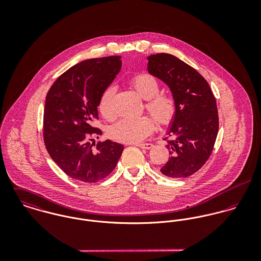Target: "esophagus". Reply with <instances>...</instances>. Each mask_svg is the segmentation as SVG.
I'll return each mask as SVG.
<instances>
[{"mask_svg": "<svg viewBox=\"0 0 261 261\" xmlns=\"http://www.w3.org/2000/svg\"><path fill=\"white\" fill-rule=\"evenodd\" d=\"M135 146H137V147H139V148H141V149H149L152 148V145H151V144H148V143H145V144H137V145H135Z\"/></svg>", "mask_w": 261, "mask_h": 261, "instance_id": "esophagus-1", "label": "esophagus"}]
</instances>
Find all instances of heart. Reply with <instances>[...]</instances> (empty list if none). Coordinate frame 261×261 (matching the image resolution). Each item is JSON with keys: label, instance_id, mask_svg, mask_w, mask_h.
<instances>
[{"label": "heart", "instance_id": "obj_1", "mask_svg": "<svg viewBox=\"0 0 261 261\" xmlns=\"http://www.w3.org/2000/svg\"><path fill=\"white\" fill-rule=\"evenodd\" d=\"M132 84L137 93L145 100L147 111L161 124L167 125L174 119L177 106L173 97L166 94H158L160 92V84L151 75L140 74L134 77ZM116 88L113 85L107 87L98 102V110L107 119L115 116L114 96ZM154 121L149 116L140 118H122L111 126L109 135L112 140L134 144L144 141L154 129Z\"/></svg>", "mask_w": 261, "mask_h": 261}]
</instances>
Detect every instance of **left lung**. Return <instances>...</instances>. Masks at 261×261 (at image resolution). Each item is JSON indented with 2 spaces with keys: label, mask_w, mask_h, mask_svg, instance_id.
Instances as JSON below:
<instances>
[{
  "label": "left lung",
  "mask_w": 261,
  "mask_h": 261,
  "mask_svg": "<svg viewBox=\"0 0 261 261\" xmlns=\"http://www.w3.org/2000/svg\"><path fill=\"white\" fill-rule=\"evenodd\" d=\"M148 61V72L170 88L177 106L167 130L170 158L161 172L186 178L202 168L213 150L219 127L216 99L205 78L176 56L159 53Z\"/></svg>",
  "instance_id": "obj_1"
}]
</instances>
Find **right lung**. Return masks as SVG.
<instances>
[{"label": "right lung", "instance_id": "obj_1", "mask_svg": "<svg viewBox=\"0 0 261 261\" xmlns=\"http://www.w3.org/2000/svg\"><path fill=\"white\" fill-rule=\"evenodd\" d=\"M120 56L84 60L60 75L49 89L44 107V143L52 160L70 178L95 183L109 176L123 146L107 140L92 149L89 136L98 119V102L121 68ZM92 141V140H91Z\"/></svg>", "mask_w": 261, "mask_h": 261}]
</instances>
